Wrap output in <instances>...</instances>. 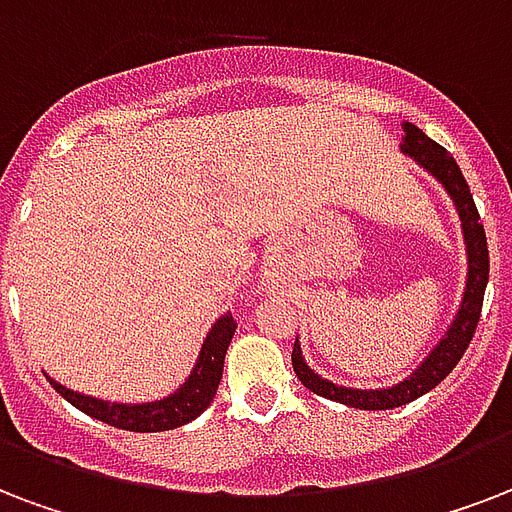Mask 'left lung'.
<instances>
[{
	"mask_svg": "<svg viewBox=\"0 0 512 512\" xmlns=\"http://www.w3.org/2000/svg\"><path fill=\"white\" fill-rule=\"evenodd\" d=\"M403 142L400 150L403 155L413 158L416 166L427 171L429 177H435L440 185L446 187L448 198L454 201L456 214L462 220V236H464V255H467V276H464V290L459 308H456L451 325L446 333L440 335L438 343L427 351V357L416 365L405 378L397 384L381 386V389H357V386H341L333 384L330 378H322L317 370L308 368L300 341L295 338V349H292V368L300 384L311 389L314 395L335 400V403L349 405V408H360V411H389V408H400L405 403H413L416 397L427 395L429 389L443 381V378L456 368V362L462 360L470 341H473L475 327L481 319L483 308V292L489 284V247H486V230H483L481 214L475 209L473 193L464 179L462 169L448 155L438 142H432L419 126H413L405 120L403 123Z\"/></svg>",
	"mask_w": 512,
	"mask_h": 512,
	"instance_id": "8db88e82",
	"label": "left lung"
}]
</instances>
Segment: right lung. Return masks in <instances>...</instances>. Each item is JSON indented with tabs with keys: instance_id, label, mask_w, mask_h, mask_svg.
<instances>
[{
	"instance_id": "add662e5",
	"label": "right lung",
	"mask_w": 512,
	"mask_h": 512,
	"mask_svg": "<svg viewBox=\"0 0 512 512\" xmlns=\"http://www.w3.org/2000/svg\"><path fill=\"white\" fill-rule=\"evenodd\" d=\"M233 333H236L233 317L222 314V317L214 319L212 330L206 333L201 351L195 357L190 376L171 395L161 397V400H147V403L101 400V397L74 392L56 378L48 376V381L66 403H72L77 411L88 413L104 424L128 429V432H163V429L182 427L187 421L198 419L212 405L217 386H220L222 368H225V351L233 341Z\"/></svg>"
}]
</instances>
